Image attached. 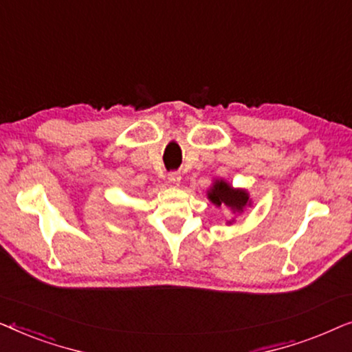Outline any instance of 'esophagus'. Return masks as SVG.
Returning <instances> with one entry per match:
<instances>
[{"label":"esophagus","mask_w":352,"mask_h":352,"mask_svg":"<svg viewBox=\"0 0 352 352\" xmlns=\"http://www.w3.org/2000/svg\"><path fill=\"white\" fill-rule=\"evenodd\" d=\"M168 181H170V184L177 187L181 184V175L177 171H171L170 175H168Z\"/></svg>","instance_id":"esophagus-1"}]
</instances>
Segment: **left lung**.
I'll list each match as a JSON object with an SVG mask.
<instances>
[{"instance_id":"obj_1","label":"left lung","mask_w":352,"mask_h":352,"mask_svg":"<svg viewBox=\"0 0 352 352\" xmlns=\"http://www.w3.org/2000/svg\"><path fill=\"white\" fill-rule=\"evenodd\" d=\"M206 197L216 206H228L234 214H242L253 204L247 189H235L226 179H214L206 192ZM232 223L234 219L228 221V224Z\"/></svg>"}]
</instances>
